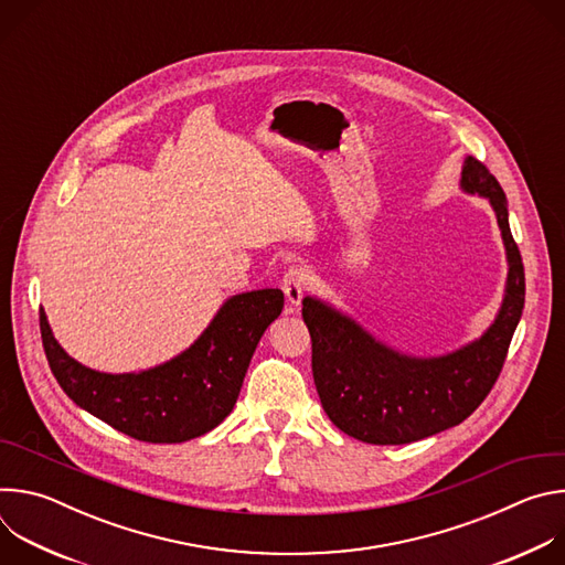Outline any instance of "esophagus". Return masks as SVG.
Segmentation results:
<instances>
[{
    "instance_id": "esophagus-1",
    "label": "esophagus",
    "mask_w": 565,
    "mask_h": 565,
    "mask_svg": "<svg viewBox=\"0 0 565 565\" xmlns=\"http://www.w3.org/2000/svg\"><path fill=\"white\" fill-rule=\"evenodd\" d=\"M306 286H308V273L301 268V266H290L286 273H284V279H281V290L290 303V310L297 308L301 303V297L306 292Z\"/></svg>"
}]
</instances>
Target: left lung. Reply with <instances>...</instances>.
<instances>
[{
  "label": "left lung",
  "mask_w": 565,
  "mask_h": 565,
  "mask_svg": "<svg viewBox=\"0 0 565 565\" xmlns=\"http://www.w3.org/2000/svg\"><path fill=\"white\" fill-rule=\"evenodd\" d=\"M465 192L488 196L508 250L510 273L490 331L456 353L429 360L399 355L338 310L306 297L301 317L312 342V380L331 423L369 445H407L469 418L497 384L525 303V273L508 223V199L476 158L462 168Z\"/></svg>",
  "instance_id": "1"
}]
</instances>
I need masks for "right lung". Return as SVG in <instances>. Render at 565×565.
<instances>
[{"mask_svg":"<svg viewBox=\"0 0 565 565\" xmlns=\"http://www.w3.org/2000/svg\"><path fill=\"white\" fill-rule=\"evenodd\" d=\"M281 308L279 288L236 295L185 353L156 369L122 375L98 373L68 358L42 308L40 333L57 384L77 407L136 440L172 445L199 438L225 420L253 353Z\"/></svg>","mask_w":565,"mask_h":565,"instance_id":"right-lung-1","label":"right lung"}]
</instances>
